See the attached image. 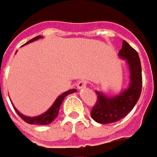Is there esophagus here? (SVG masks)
I'll return each instance as SVG.
<instances>
[{
    "mask_svg": "<svg viewBox=\"0 0 157 157\" xmlns=\"http://www.w3.org/2000/svg\"><path fill=\"white\" fill-rule=\"evenodd\" d=\"M86 84H87V82L86 81H84V80H81V81H79L78 82H77V88L78 89H82V88H84L85 86H86Z\"/></svg>",
    "mask_w": 157,
    "mask_h": 157,
    "instance_id": "obj_1",
    "label": "esophagus"
}]
</instances>
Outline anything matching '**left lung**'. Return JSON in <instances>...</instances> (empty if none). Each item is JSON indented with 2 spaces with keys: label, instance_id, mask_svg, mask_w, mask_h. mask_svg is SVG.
I'll list each match as a JSON object with an SVG mask.
<instances>
[{
  "label": "left lung",
  "instance_id": "8db88e82",
  "mask_svg": "<svg viewBox=\"0 0 157 157\" xmlns=\"http://www.w3.org/2000/svg\"><path fill=\"white\" fill-rule=\"evenodd\" d=\"M119 56L126 59L128 64L130 83L128 89L113 97H107L96 91L98 97L91 111V116L101 124L117 122L127 116L137 102L142 91V69L137 52L127 41L123 40Z\"/></svg>",
  "mask_w": 157,
  "mask_h": 157
}]
</instances>
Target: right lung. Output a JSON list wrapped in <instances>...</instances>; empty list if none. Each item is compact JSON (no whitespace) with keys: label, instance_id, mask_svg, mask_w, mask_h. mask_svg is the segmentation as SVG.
I'll return each mask as SVG.
<instances>
[{"label":"right lung","instance_id":"add662e5","mask_svg":"<svg viewBox=\"0 0 157 157\" xmlns=\"http://www.w3.org/2000/svg\"><path fill=\"white\" fill-rule=\"evenodd\" d=\"M41 37H42V36H36V37L30 39L26 44H29L30 42H33V41H35V40L38 39V38H41ZM75 92H76L75 89H72V90H69V91H67L65 93H62L61 95H59L56 98V100L55 101V102L53 103V105L45 113H43V114H41L39 116H36V117H32V118L31 117H27V116L22 115L21 113H20L18 111V109L15 107H14V109L16 110V112L18 113V115L21 118L22 120L25 121V122L29 123V124H31V125H48V124H50L52 121L57 117L58 112H59V109H60V106H61V104H62V102L64 101V97H66L70 93H75Z\"/></svg>","mask_w":157,"mask_h":157}]
</instances>
